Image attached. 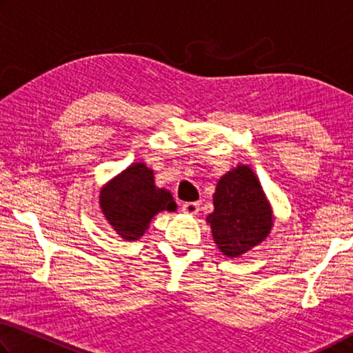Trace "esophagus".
Returning a JSON list of instances; mask_svg holds the SVG:
<instances>
[{
	"label": "esophagus",
	"instance_id": "34e87169",
	"mask_svg": "<svg viewBox=\"0 0 353 353\" xmlns=\"http://www.w3.org/2000/svg\"><path fill=\"white\" fill-rule=\"evenodd\" d=\"M199 211H200V205L196 201H189V203H184V205H183V212H186V214L195 215Z\"/></svg>",
	"mask_w": 353,
	"mask_h": 353
}]
</instances>
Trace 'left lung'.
I'll use <instances>...</instances> for the list:
<instances>
[{"label":"left lung","mask_w":353,"mask_h":353,"mask_svg":"<svg viewBox=\"0 0 353 353\" xmlns=\"http://www.w3.org/2000/svg\"><path fill=\"white\" fill-rule=\"evenodd\" d=\"M209 215L215 243L223 254L237 257L268 236L271 209L248 165H239L220 178Z\"/></svg>","instance_id":"1"}]
</instances>
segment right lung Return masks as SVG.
I'll return each mask as SVG.
<instances>
[{
	"mask_svg": "<svg viewBox=\"0 0 353 353\" xmlns=\"http://www.w3.org/2000/svg\"><path fill=\"white\" fill-rule=\"evenodd\" d=\"M101 208L108 223L125 240H138L148 221L161 211H175L170 192L157 189L145 164L130 165L101 190Z\"/></svg>",
	"mask_w": 353,
	"mask_h": 353,
	"instance_id": "1",
	"label": "right lung"
}]
</instances>
